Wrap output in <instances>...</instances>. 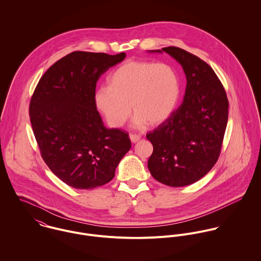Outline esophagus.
Listing matches in <instances>:
<instances>
[{"label": "esophagus", "instance_id": "34e87169", "mask_svg": "<svg viewBox=\"0 0 261 261\" xmlns=\"http://www.w3.org/2000/svg\"><path fill=\"white\" fill-rule=\"evenodd\" d=\"M129 139L132 141V143H137L141 140V136L140 135H130Z\"/></svg>", "mask_w": 261, "mask_h": 261}]
</instances>
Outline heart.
<instances>
[{
    "instance_id": "1",
    "label": "heart",
    "mask_w": 261,
    "mask_h": 261,
    "mask_svg": "<svg viewBox=\"0 0 261 261\" xmlns=\"http://www.w3.org/2000/svg\"><path fill=\"white\" fill-rule=\"evenodd\" d=\"M180 92L179 76L171 65L130 60L113 71L110 86L96 90L94 101L113 127L122 126L132 110L136 126L158 125L175 111Z\"/></svg>"
}]
</instances>
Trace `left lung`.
Listing matches in <instances>:
<instances>
[{
  "label": "left lung",
  "mask_w": 261,
  "mask_h": 261,
  "mask_svg": "<svg viewBox=\"0 0 261 261\" xmlns=\"http://www.w3.org/2000/svg\"><path fill=\"white\" fill-rule=\"evenodd\" d=\"M162 50L183 66L186 92L181 106L147 134L153 148L148 168L160 183L188 186L203 178L219 159L229 102L223 84L204 60L175 46Z\"/></svg>",
  "instance_id": "left-lung-1"
}]
</instances>
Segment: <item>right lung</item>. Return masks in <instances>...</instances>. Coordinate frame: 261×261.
Wrapping results in <instances>:
<instances>
[{
	"instance_id": "obj_1",
	"label": "right lung",
	"mask_w": 261,
	"mask_h": 261,
	"mask_svg": "<svg viewBox=\"0 0 261 261\" xmlns=\"http://www.w3.org/2000/svg\"><path fill=\"white\" fill-rule=\"evenodd\" d=\"M125 53L74 51L40 78L29 114L40 153L62 182L75 189L102 186L130 149L128 134L107 128L96 110V82Z\"/></svg>"
}]
</instances>
